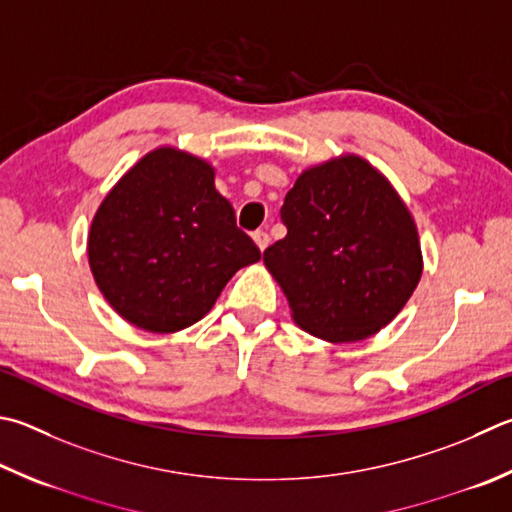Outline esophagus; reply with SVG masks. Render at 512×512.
I'll return each instance as SVG.
<instances>
[{
    "instance_id": "1",
    "label": "esophagus",
    "mask_w": 512,
    "mask_h": 512,
    "mask_svg": "<svg viewBox=\"0 0 512 512\" xmlns=\"http://www.w3.org/2000/svg\"><path fill=\"white\" fill-rule=\"evenodd\" d=\"M253 239H255V244L259 246V250H266L268 244H271V237H268L266 230H255Z\"/></svg>"
}]
</instances>
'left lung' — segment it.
<instances>
[{"mask_svg":"<svg viewBox=\"0 0 512 512\" xmlns=\"http://www.w3.org/2000/svg\"><path fill=\"white\" fill-rule=\"evenodd\" d=\"M286 237L264 250L293 320L311 336L356 342L392 322L421 280L405 203L358 156L306 170L288 190Z\"/></svg>","mask_w":512,"mask_h":512,"instance_id":"obj_1","label":"left lung"}]
</instances>
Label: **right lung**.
Returning <instances> with one entry per match:
<instances>
[{
  "mask_svg": "<svg viewBox=\"0 0 512 512\" xmlns=\"http://www.w3.org/2000/svg\"><path fill=\"white\" fill-rule=\"evenodd\" d=\"M259 248L237 228L212 167L172 147L150 152L98 208L89 264L107 302L145 331L170 333L206 315Z\"/></svg>",
  "mask_w": 512,
  "mask_h": 512,
  "instance_id": "right-lung-1",
  "label": "right lung"
}]
</instances>
